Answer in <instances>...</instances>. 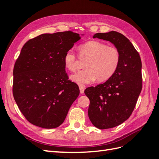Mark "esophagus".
I'll use <instances>...</instances> for the list:
<instances>
[{
  "mask_svg": "<svg viewBox=\"0 0 159 159\" xmlns=\"http://www.w3.org/2000/svg\"><path fill=\"white\" fill-rule=\"evenodd\" d=\"M84 90H85V88L84 86H80V93L81 94H83L84 93Z\"/></svg>",
  "mask_w": 159,
  "mask_h": 159,
  "instance_id": "obj_1",
  "label": "esophagus"
}]
</instances>
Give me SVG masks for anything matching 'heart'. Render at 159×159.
Listing matches in <instances>:
<instances>
[{
	"mask_svg": "<svg viewBox=\"0 0 159 159\" xmlns=\"http://www.w3.org/2000/svg\"><path fill=\"white\" fill-rule=\"evenodd\" d=\"M79 56L81 60H87L85 70L71 76V80L80 85L109 80L116 72L121 61V54L117 48L98 40L89 41L79 47ZM66 68L75 71L79 67V58L73 49L66 52L64 57Z\"/></svg>",
	"mask_w": 159,
	"mask_h": 159,
	"instance_id": "b5f03b06",
	"label": "heart"
}]
</instances>
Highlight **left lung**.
I'll list each match as a JSON object with an SVG mask.
<instances>
[{
    "instance_id": "obj_1",
    "label": "left lung",
    "mask_w": 159,
    "mask_h": 159,
    "mask_svg": "<svg viewBox=\"0 0 159 159\" xmlns=\"http://www.w3.org/2000/svg\"><path fill=\"white\" fill-rule=\"evenodd\" d=\"M93 38L111 42L121 54L119 66L111 78L84 91L90 101L91 122L95 127L106 129L119 125L132 114L142 89V64L138 52L122 34L97 33Z\"/></svg>"
}]
</instances>
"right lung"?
<instances>
[{"label":"right lung","instance_id":"right-lung-1","mask_svg":"<svg viewBox=\"0 0 159 159\" xmlns=\"http://www.w3.org/2000/svg\"><path fill=\"white\" fill-rule=\"evenodd\" d=\"M80 38L71 31L43 34L23 46L14 66L12 93L34 125L59 127L78 97L79 87L66 73L64 57Z\"/></svg>","mask_w":159,"mask_h":159}]
</instances>
